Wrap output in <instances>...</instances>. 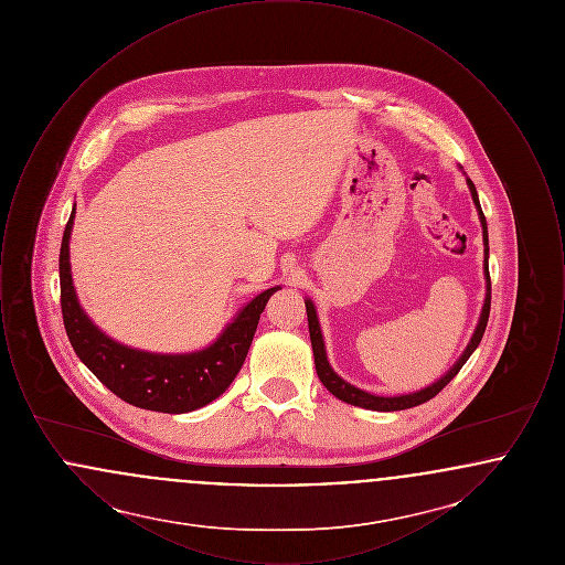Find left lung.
Instances as JSON below:
<instances>
[{
    "label": "left lung",
    "instance_id": "left-lung-1",
    "mask_svg": "<svg viewBox=\"0 0 565 565\" xmlns=\"http://www.w3.org/2000/svg\"><path fill=\"white\" fill-rule=\"evenodd\" d=\"M466 184L470 189L472 194V201H475V207L479 212V220H481V226H483V245H484V260H483V273H484V300L483 309H481V318L479 323L466 345V350L461 351V355L457 358L456 364L436 379L434 383H430L428 387L419 390V392H411V394H401V396H376L371 392H364L355 385L348 383L343 376L337 375L334 369L330 366L328 362V355H326V345H323L322 326L318 320V311H316V305L311 298H305V307H307V320H309V337H311V348H313V358H316V371L318 376L326 385V390L337 396L339 401L343 403L353 404V406H362V408H369V411H404V408H411V406H417V404L428 403L430 398H434L454 376L459 373V369L468 362V358L472 355V351L479 348L481 339H483L484 328H487V320H489V309H491V279H489V237H487V222H484L483 210H481V203H479V194L477 189L472 184L470 178H466Z\"/></svg>",
    "mask_w": 565,
    "mask_h": 565
}]
</instances>
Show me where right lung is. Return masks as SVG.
I'll use <instances>...</instances> for the list:
<instances>
[{
  "instance_id": "obj_1",
  "label": "right lung",
  "mask_w": 565,
  "mask_h": 565,
  "mask_svg": "<svg viewBox=\"0 0 565 565\" xmlns=\"http://www.w3.org/2000/svg\"><path fill=\"white\" fill-rule=\"evenodd\" d=\"M74 217L76 212L70 215L58 254L61 311L70 343L84 366L120 401L146 411L180 415L214 403L242 371L260 313L270 295L281 290V286L254 296L237 311L233 322L226 323L214 343L203 350L190 353L135 350L109 339L81 307L70 265Z\"/></svg>"
}]
</instances>
